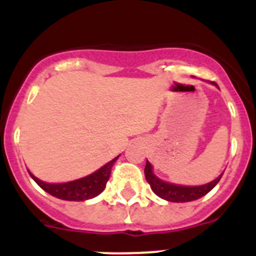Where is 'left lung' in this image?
<instances>
[{"label": "left lung", "instance_id": "1", "mask_svg": "<svg viewBox=\"0 0 256 256\" xmlns=\"http://www.w3.org/2000/svg\"><path fill=\"white\" fill-rule=\"evenodd\" d=\"M213 84L216 82H213ZM145 178L150 185L152 190L156 192V195L162 199L168 200V202H192V200L200 199L202 196L206 195L214 186L220 182V174L218 178H216L212 182L206 184L202 186H178V185H172V184H167L158 177H156L152 172V164L146 160V164L144 168Z\"/></svg>", "mask_w": 256, "mask_h": 256}]
</instances>
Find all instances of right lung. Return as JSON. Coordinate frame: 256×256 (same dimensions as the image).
<instances>
[{"mask_svg":"<svg viewBox=\"0 0 256 256\" xmlns=\"http://www.w3.org/2000/svg\"><path fill=\"white\" fill-rule=\"evenodd\" d=\"M117 158L118 156H116L111 162H108L94 174H89L84 178L71 181V182L47 184L34 177L32 174L30 176L43 190L47 191L52 196H56L62 200H70V202H82V200L92 199V198L100 195L104 190L106 184L111 176L112 166L116 162Z\"/></svg>","mask_w":256,"mask_h":256,"instance_id":"obj_1","label":"right lung"}]
</instances>
